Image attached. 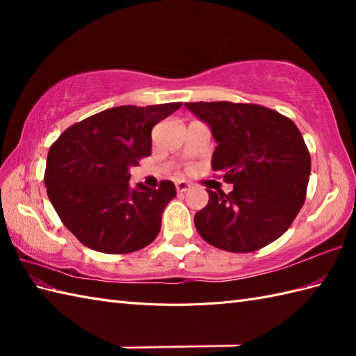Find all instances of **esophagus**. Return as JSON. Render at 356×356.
Segmentation results:
<instances>
[{
	"label": "esophagus",
	"mask_w": 356,
	"mask_h": 356,
	"mask_svg": "<svg viewBox=\"0 0 356 356\" xmlns=\"http://www.w3.org/2000/svg\"><path fill=\"white\" fill-rule=\"evenodd\" d=\"M176 190H177V193H185L186 190H190V184H186V182H184V180H180V182L176 184Z\"/></svg>",
	"instance_id": "1"
}]
</instances>
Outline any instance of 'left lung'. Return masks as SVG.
<instances>
[{
    "instance_id": "1",
    "label": "left lung",
    "mask_w": 356,
    "mask_h": 356,
    "mask_svg": "<svg viewBox=\"0 0 356 356\" xmlns=\"http://www.w3.org/2000/svg\"><path fill=\"white\" fill-rule=\"evenodd\" d=\"M213 131V170L234 185L209 194L194 216L202 238L229 252H252L289 228L306 199L311 154L289 118L257 104L186 102Z\"/></svg>"
}]
</instances>
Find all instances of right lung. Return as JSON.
<instances>
[{"instance_id": "right-lung-1", "label": "right lung", "mask_w": 356, "mask_h": 356, "mask_svg": "<svg viewBox=\"0 0 356 356\" xmlns=\"http://www.w3.org/2000/svg\"><path fill=\"white\" fill-rule=\"evenodd\" d=\"M182 102L120 105L67 128L49 149L44 184L64 226L105 254L139 251L153 241L176 186H130V168L151 154V130Z\"/></svg>"}]
</instances>
